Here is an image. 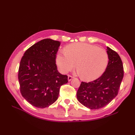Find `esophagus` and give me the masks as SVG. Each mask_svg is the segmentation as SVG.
Masks as SVG:
<instances>
[{"instance_id":"esophagus-1","label":"esophagus","mask_w":135,"mask_h":135,"mask_svg":"<svg viewBox=\"0 0 135 135\" xmlns=\"http://www.w3.org/2000/svg\"><path fill=\"white\" fill-rule=\"evenodd\" d=\"M73 78H74V77H73V76H71V75H68V81H70Z\"/></svg>"}]
</instances>
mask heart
<instances>
[{"label":"heart","instance_id":"1","mask_svg":"<svg viewBox=\"0 0 135 135\" xmlns=\"http://www.w3.org/2000/svg\"><path fill=\"white\" fill-rule=\"evenodd\" d=\"M108 61L104 49L86 43H74L67 46L56 56L60 71L66 74L76 67L77 73L87 81L94 80L104 72Z\"/></svg>","mask_w":135,"mask_h":135}]
</instances>
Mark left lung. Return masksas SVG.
<instances>
[{"label":"left lung","instance_id":"8db88e82","mask_svg":"<svg viewBox=\"0 0 135 135\" xmlns=\"http://www.w3.org/2000/svg\"><path fill=\"white\" fill-rule=\"evenodd\" d=\"M108 62L99 78L89 82H82L76 93L78 101L91 110L104 107L118 93L124 77L122 61L118 54L107 47Z\"/></svg>","mask_w":135,"mask_h":135}]
</instances>
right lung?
I'll list each match as a JSON object with an SVG mask.
<instances>
[{
    "instance_id": "obj_1",
    "label": "right lung",
    "mask_w": 135,
    "mask_h": 135,
    "mask_svg": "<svg viewBox=\"0 0 135 135\" xmlns=\"http://www.w3.org/2000/svg\"><path fill=\"white\" fill-rule=\"evenodd\" d=\"M59 41L45 39L25 51L20 63L18 78L20 92L31 105L50 106L58 99L61 86L68 76L58 72L56 57Z\"/></svg>"
}]
</instances>
